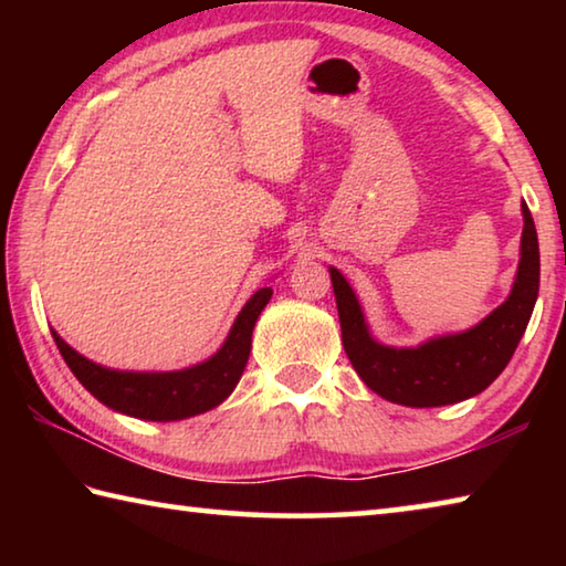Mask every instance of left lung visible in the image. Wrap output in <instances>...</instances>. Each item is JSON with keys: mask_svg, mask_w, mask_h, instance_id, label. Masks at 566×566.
<instances>
[{"mask_svg": "<svg viewBox=\"0 0 566 566\" xmlns=\"http://www.w3.org/2000/svg\"><path fill=\"white\" fill-rule=\"evenodd\" d=\"M522 256L506 302L476 327L434 337L419 347H387L369 334L357 294L329 266L344 352L364 385L405 407H444L479 395L502 375L530 324L539 294V242L530 207L522 205Z\"/></svg>", "mask_w": 566, "mask_h": 566, "instance_id": "obj_1", "label": "left lung"}]
</instances>
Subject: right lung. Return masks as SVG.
Segmentation results:
<instances>
[{"instance_id": "right-lung-1", "label": "right lung", "mask_w": 566, "mask_h": 566, "mask_svg": "<svg viewBox=\"0 0 566 566\" xmlns=\"http://www.w3.org/2000/svg\"><path fill=\"white\" fill-rule=\"evenodd\" d=\"M270 300L272 286L254 292L237 314L219 352L207 361L179 371L107 369L74 352L54 329L52 337L72 375L104 407L147 421H177L214 409L232 395L252 352L254 324Z\"/></svg>"}]
</instances>
